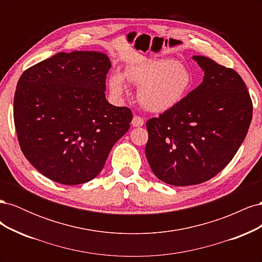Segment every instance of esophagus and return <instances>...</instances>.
Instances as JSON below:
<instances>
[{"label": "esophagus", "instance_id": "esophagus-1", "mask_svg": "<svg viewBox=\"0 0 262 262\" xmlns=\"http://www.w3.org/2000/svg\"><path fill=\"white\" fill-rule=\"evenodd\" d=\"M131 123L133 126H142L144 124V120H143V118H141L139 116H134Z\"/></svg>", "mask_w": 262, "mask_h": 262}]
</instances>
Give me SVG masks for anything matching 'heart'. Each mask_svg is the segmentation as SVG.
I'll use <instances>...</instances> for the list:
<instances>
[{"mask_svg":"<svg viewBox=\"0 0 262 262\" xmlns=\"http://www.w3.org/2000/svg\"><path fill=\"white\" fill-rule=\"evenodd\" d=\"M124 77L139 86L138 100L152 113H164L175 107L192 86L189 69L173 59H148L129 66L124 74L114 72L108 85L116 98L123 97L128 92Z\"/></svg>","mask_w":262,"mask_h":262,"instance_id":"obj_1","label":"heart"}]
</instances>
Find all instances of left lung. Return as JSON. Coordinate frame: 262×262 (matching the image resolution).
Here are the masks:
<instances>
[{
  "label": "left lung",
  "instance_id": "obj_1",
  "mask_svg": "<svg viewBox=\"0 0 262 262\" xmlns=\"http://www.w3.org/2000/svg\"><path fill=\"white\" fill-rule=\"evenodd\" d=\"M202 83L178 105L146 122L145 155L154 175L171 186L198 185L232 161L248 132L252 102L241 75L193 55Z\"/></svg>",
  "mask_w": 262,
  "mask_h": 262
}]
</instances>
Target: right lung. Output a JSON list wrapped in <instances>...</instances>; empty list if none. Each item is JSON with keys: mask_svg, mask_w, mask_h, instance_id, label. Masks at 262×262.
<instances>
[{"mask_svg": "<svg viewBox=\"0 0 262 262\" xmlns=\"http://www.w3.org/2000/svg\"><path fill=\"white\" fill-rule=\"evenodd\" d=\"M108 55L60 52L27 69L14 96V123L21 152L43 176L62 185L91 181L132 113L106 99Z\"/></svg>", "mask_w": 262, "mask_h": 262, "instance_id": "add662e5", "label": "right lung"}]
</instances>
